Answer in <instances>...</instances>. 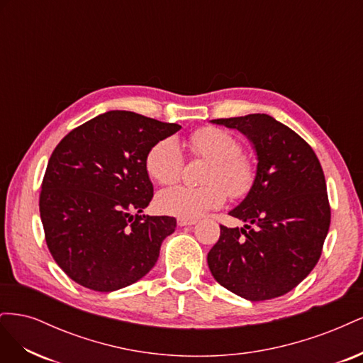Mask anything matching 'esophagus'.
I'll list each match as a JSON object with an SVG mask.
<instances>
[{"label": "esophagus", "mask_w": 363, "mask_h": 363, "mask_svg": "<svg viewBox=\"0 0 363 363\" xmlns=\"http://www.w3.org/2000/svg\"><path fill=\"white\" fill-rule=\"evenodd\" d=\"M177 224H179L180 227H188V225H194V224H196V221H195V219L179 218V219H177Z\"/></svg>", "instance_id": "esophagus-1"}]
</instances>
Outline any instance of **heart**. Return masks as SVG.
<instances>
[{"label":"heart","instance_id":"1","mask_svg":"<svg viewBox=\"0 0 363 363\" xmlns=\"http://www.w3.org/2000/svg\"><path fill=\"white\" fill-rule=\"evenodd\" d=\"M189 148L195 156L211 162L204 175L206 186H172L157 195V207L163 213L195 219L208 211L221 207L227 192L240 199L255 184V168L248 159L240 156L242 145L225 130L206 127L196 130L189 139ZM145 167L152 180L160 184L177 182L183 169L180 144L172 138L162 139L151 147Z\"/></svg>","mask_w":363,"mask_h":363}]
</instances>
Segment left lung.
<instances>
[{
  "label": "left lung",
  "mask_w": 363,
  "mask_h": 363,
  "mask_svg": "<svg viewBox=\"0 0 363 363\" xmlns=\"http://www.w3.org/2000/svg\"><path fill=\"white\" fill-rule=\"evenodd\" d=\"M240 131L257 159L255 184L228 212L244 227L221 225L207 255L213 279L250 301L271 300L301 283L320 260L330 227L321 163L311 145L269 115L212 119Z\"/></svg>",
  "instance_id": "8db88e82"
}]
</instances>
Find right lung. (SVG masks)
Listing matches in <instances>:
<instances>
[{
	"instance_id": "obj_1",
	"label": "right lung",
	"mask_w": 363,
	"mask_h": 363,
	"mask_svg": "<svg viewBox=\"0 0 363 363\" xmlns=\"http://www.w3.org/2000/svg\"><path fill=\"white\" fill-rule=\"evenodd\" d=\"M182 125L111 111L65 136L48 160L39 199L51 256L98 292L130 286L156 265L172 216L142 215L152 199L145 167L156 142Z\"/></svg>"
}]
</instances>
